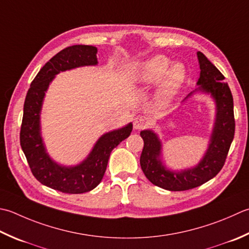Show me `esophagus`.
Wrapping results in <instances>:
<instances>
[{
	"instance_id": "esophagus-1",
	"label": "esophagus",
	"mask_w": 249,
	"mask_h": 249,
	"mask_svg": "<svg viewBox=\"0 0 249 249\" xmlns=\"http://www.w3.org/2000/svg\"><path fill=\"white\" fill-rule=\"evenodd\" d=\"M148 125V120L143 116H136L134 119V128L135 129H142Z\"/></svg>"
}]
</instances>
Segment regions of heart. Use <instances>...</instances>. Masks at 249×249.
<instances>
[{
  "mask_svg": "<svg viewBox=\"0 0 249 249\" xmlns=\"http://www.w3.org/2000/svg\"><path fill=\"white\" fill-rule=\"evenodd\" d=\"M172 61L164 55H157L141 63L136 73L138 82L142 84H154L160 81L157 98L160 104H167L181 89L187 76L186 68L177 62L172 66Z\"/></svg>",
  "mask_w": 249,
  "mask_h": 249,
  "instance_id": "b5f03b06",
  "label": "heart"
}]
</instances>
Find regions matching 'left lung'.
Here are the masks:
<instances>
[{"label":"left lung","instance_id":"8db88e82","mask_svg":"<svg viewBox=\"0 0 249 249\" xmlns=\"http://www.w3.org/2000/svg\"><path fill=\"white\" fill-rule=\"evenodd\" d=\"M197 58L201 69L197 81L198 90L211 94L217 108L211 141L201 162L196 167L181 172L168 170L159 159L162 143L157 134L152 130H142L140 133L144 143L140 157L141 169L154 186L168 191H184L196 188L215 177L225 165L229 149L234 138L235 121L230 87L223 82L225 76L222 73L203 53L197 52Z\"/></svg>","mask_w":249,"mask_h":249}]
</instances>
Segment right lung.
Instances as JSON below:
<instances>
[{"instance_id": "obj_1", "label": "right lung", "mask_w": 249, "mask_h": 249, "mask_svg": "<svg viewBox=\"0 0 249 249\" xmlns=\"http://www.w3.org/2000/svg\"><path fill=\"white\" fill-rule=\"evenodd\" d=\"M97 48L73 45L56 53L32 81L23 105L20 145L33 176L46 187L69 194L89 192L100 183L106 173L111 151L125 140L133 124L102 135L86 160L76 166H61L46 153L41 137L40 113L45 91L56 74L83 66H95Z\"/></svg>"}]
</instances>
